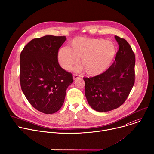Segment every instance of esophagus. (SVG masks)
Here are the masks:
<instances>
[{
	"label": "esophagus",
	"mask_w": 154,
	"mask_h": 154,
	"mask_svg": "<svg viewBox=\"0 0 154 154\" xmlns=\"http://www.w3.org/2000/svg\"><path fill=\"white\" fill-rule=\"evenodd\" d=\"M80 77V75H78V74H74V75H73V79H74V80H75V79L79 78Z\"/></svg>",
	"instance_id": "obj_1"
}]
</instances>
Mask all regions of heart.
<instances>
[{
  "label": "heart",
  "mask_w": 154,
  "mask_h": 154,
  "mask_svg": "<svg viewBox=\"0 0 154 154\" xmlns=\"http://www.w3.org/2000/svg\"><path fill=\"white\" fill-rule=\"evenodd\" d=\"M117 53V48L113 42L103 39L77 37L71 42V48L63 47L58 51V59L60 66L69 70L76 64L79 59L90 76L103 74L112 64Z\"/></svg>",
  "instance_id": "b5f03b06"
}]
</instances>
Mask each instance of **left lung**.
Returning <instances> with one entry per match:
<instances>
[{
	"label": "left lung",
	"mask_w": 154,
	"mask_h": 154,
	"mask_svg": "<svg viewBox=\"0 0 154 154\" xmlns=\"http://www.w3.org/2000/svg\"><path fill=\"white\" fill-rule=\"evenodd\" d=\"M115 38L119 49L113 64L101 75L83 77L87 101L97 112L119 107L127 100L134 83V53L125 39L117 35Z\"/></svg>",
	"instance_id": "8db88e82"
}]
</instances>
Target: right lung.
<instances>
[{
    "label": "right lung",
    "mask_w": 154,
    "mask_h": 154,
    "mask_svg": "<svg viewBox=\"0 0 154 154\" xmlns=\"http://www.w3.org/2000/svg\"><path fill=\"white\" fill-rule=\"evenodd\" d=\"M65 36L45 35L31 40L20 54V80L27 101L44 114L57 112L62 107L72 74L58 63L59 48Z\"/></svg>",
    "instance_id": "obj_1"
}]
</instances>
